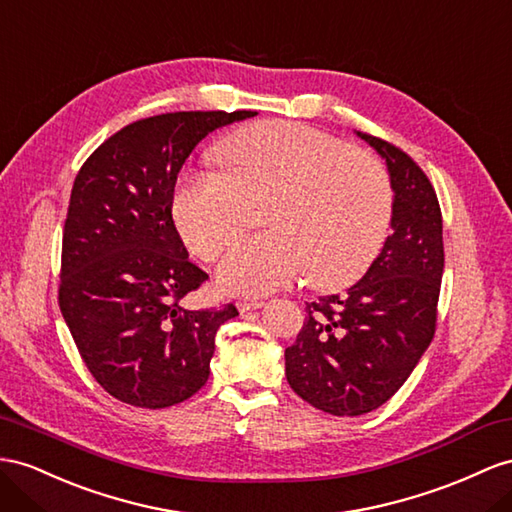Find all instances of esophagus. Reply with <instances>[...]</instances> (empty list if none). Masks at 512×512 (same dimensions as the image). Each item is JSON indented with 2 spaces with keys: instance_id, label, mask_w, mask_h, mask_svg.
Returning a JSON list of instances; mask_svg holds the SVG:
<instances>
[{
  "instance_id": "esophagus-1",
  "label": "esophagus",
  "mask_w": 512,
  "mask_h": 512,
  "mask_svg": "<svg viewBox=\"0 0 512 512\" xmlns=\"http://www.w3.org/2000/svg\"><path fill=\"white\" fill-rule=\"evenodd\" d=\"M264 307V300H238V311L246 313V311H255Z\"/></svg>"
}]
</instances>
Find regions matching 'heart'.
Returning <instances> with one entry per match:
<instances>
[{
	"label": "heart",
	"instance_id": "1",
	"mask_svg": "<svg viewBox=\"0 0 512 512\" xmlns=\"http://www.w3.org/2000/svg\"><path fill=\"white\" fill-rule=\"evenodd\" d=\"M216 164L220 175L179 181L170 212L190 251L212 261L269 201L261 220L270 229L222 259L218 283L227 292L270 294L303 268L313 287L335 290L368 270L393 205L370 153L307 125L261 121L222 140Z\"/></svg>",
	"mask_w": 512,
	"mask_h": 512
}]
</instances>
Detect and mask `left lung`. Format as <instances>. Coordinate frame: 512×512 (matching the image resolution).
<instances>
[{
	"label": "left lung",
	"mask_w": 512,
	"mask_h": 512,
	"mask_svg": "<svg viewBox=\"0 0 512 512\" xmlns=\"http://www.w3.org/2000/svg\"><path fill=\"white\" fill-rule=\"evenodd\" d=\"M355 134L383 157L393 190L391 235L346 294L307 303L285 376L300 398L337 417L385 404L435 335L443 277V222L424 170L393 144Z\"/></svg>",
	"instance_id": "obj_1"
}]
</instances>
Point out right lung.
I'll use <instances>...</instances> for the list:
<instances>
[{"label":"right lung","mask_w":512,"mask_h":512,"mask_svg":"<svg viewBox=\"0 0 512 512\" xmlns=\"http://www.w3.org/2000/svg\"><path fill=\"white\" fill-rule=\"evenodd\" d=\"M257 112H173L116 131L75 177L62 233L60 311L95 381L140 409L188 400L209 376L220 324L238 309L192 311L207 274L173 222L177 175L209 131Z\"/></svg>","instance_id":"right-lung-1"}]
</instances>
